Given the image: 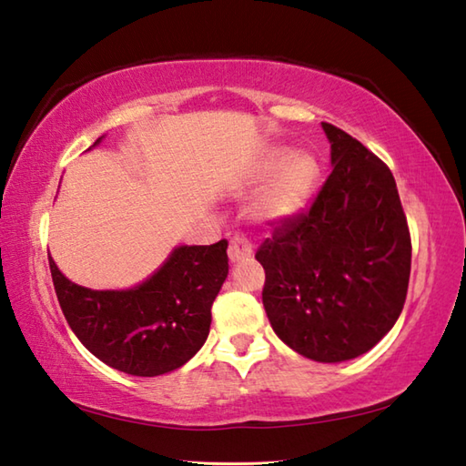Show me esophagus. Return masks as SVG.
<instances>
[{
	"mask_svg": "<svg viewBox=\"0 0 466 466\" xmlns=\"http://www.w3.org/2000/svg\"><path fill=\"white\" fill-rule=\"evenodd\" d=\"M250 257H252V246L248 244V240L240 234L232 236L230 246H228V258H230V262H242V260H248Z\"/></svg>",
	"mask_w": 466,
	"mask_h": 466,
	"instance_id": "1",
	"label": "esophagus"
}]
</instances>
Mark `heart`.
<instances>
[{
	"label": "heart",
	"mask_w": 466,
	"mask_h": 466,
	"mask_svg": "<svg viewBox=\"0 0 466 466\" xmlns=\"http://www.w3.org/2000/svg\"><path fill=\"white\" fill-rule=\"evenodd\" d=\"M277 171L262 189L254 214L264 222H287L295 218L313 196L319 179V166L313 155L279 149L272 153L264 176Z\"/></svg>",
	"instance_id": "obj_1"
}]
</instances>
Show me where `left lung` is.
<instances>
[{"label": "left lung", "mask_w": 466, "mask_h": 466, "mask_svg": "<svg viewBox=\"0 0 466 466\" xmlns=\"http://www.w3.org/2000/svg\"><path fill=\"white\" fill-rule=\"evenodd\" d=\"M333 171L311 208L260 244L262 305L272 329L309 360L370 351L404 309L412 240L390 167L323 123Z\"/></svg>", "instance_id": "1"}]
</instances>
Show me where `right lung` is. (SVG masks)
I'll return each mask as SVG.
<instances>
[{"label":"right lung","instance_id":"right-lung-1","mask_svg":"<svg viewBox=\"0 0 466 466\" xmlns=\"http://www.w3.org/2000/svg\"><path fill=\"white\" fill-rule=\"evenodd\" d=\"M226 248V240L177 246L129 290L78 287L50 254L48 262L60 309L80 343L106 366L153 378L184 366L208 339L212 303L228 277Z\"/></svg>","mask_w":466,"mask_h":466}]
</instances>
